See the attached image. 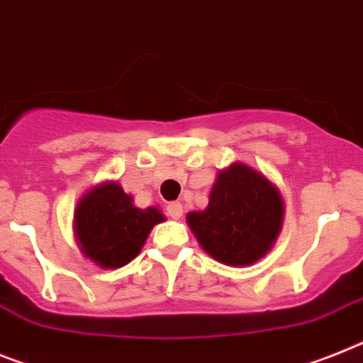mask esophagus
Returning <instances> with one entry per match:
<instances>
[{
    "label": "esophagus",
    "mask_w": 363,
    "mask_h": 363,
    "mask_svg": "<svg viewBox=\"0 0 363 363\" xmlns=\"http://www.w3.org/2000/svg\"><path fill=\"white\" fill-rule=\"evenodd\" d=\"M167 215L170 216V218H182V215H184V207H182V203L179 202H170L167 203Z\"/></svg>",
    "instance_id": "34e87169"
}]
</instances>
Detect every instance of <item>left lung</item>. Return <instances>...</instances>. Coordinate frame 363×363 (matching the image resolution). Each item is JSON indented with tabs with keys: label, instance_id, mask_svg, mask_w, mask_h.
I'll use <instances>...</instances> for the list:
<instances>
[{
	"label": "left lung",
	"instance_id": "8db88e82",
	"mask_svg": "<svg viewBox=\"0 0 363 363\" xmlns=\"http://www.w3.org/2000/svg\"><path fill=\"white\" fill-rule=\"evenodd\" d=\"M200 246L229 266L253 264L281 231L283 200L257 170L235 163L222 170L203 211L187 215Z\"/></svg>",
	"mask_w": 363,
	"mask_h": 363
}]
</instances>
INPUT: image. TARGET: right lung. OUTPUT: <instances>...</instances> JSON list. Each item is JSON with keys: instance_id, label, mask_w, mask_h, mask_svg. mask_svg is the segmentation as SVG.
I'll return each mask as SVG.
<instances>
[{"instance_id": "obj_1", "label": "right lung", "mask_w": 363, "mask_h": 363, "mask_svg": "<svg viewBox=\"0 0 363 363\" xmlns=\"http://www.w3.org/2000/svg\"><path fill=\"white\" fill-rule=\"evenodd\" d=\"M160 222L163 216L156 207L138 209L116 182L91 189L75 211L82 252L102 268L128 264L141 252L150 229Z\"/></svg>"}]
</instances>
